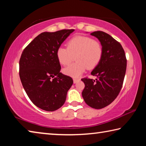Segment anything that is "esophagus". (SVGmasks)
<instances>
[{"label": "esophagus", "mask_w": 146, "mask_h": 146, "mask_svg": "<svg viewBox=\"0 0 146 146\" xmlns=\"http://www.w3.org/2000/svg\"><path fill=\"white\" fill-rule=\"evenodd\" d=\"M80 78H73V82L74 83H76V82H78V81H80Z\"/></svg>", "instance_id": "obj_1"}]
</instances>
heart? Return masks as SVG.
I'll return each mask as SVG.
<instances>
[{
  "mask_svg": "<svg viewBox=\"0 0 146 146\" xmlns=\"http://www.w3.org/2000/svg\"><path fill=\"white\" fill-rule=\"evenodd\" d=\"M66 46L67 48H58L56 55L58 62L64 66L70 65L75 56V62L64 70L66 75L73 77H78L87 68H95L102 57V44L90 36L76 35L68 41Z\"/></svg>",
  "mask_w": 146,
  "mask_h": 146,
  "instance_id": "1",
  "label": "heart"
}]
</instances>
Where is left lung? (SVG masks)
Returning a JSON list of instances; mask_svg holds the SVG:
<instances>
[{"mask_svg": "<svg viewBox=\"0 0 146 146\" xmlns=\"http://www.w3.org/2000/svg\"><path fill=\"white\" fill-rule=\"evenodd\" d=\"M100 40L102 57L92 71L95 80L84 78L85 87L82 93L85 102L92 108L102 109L115 100L122 89L127 66V59L120 42L104 31L91 33Z\"/></svg>", "mask_w": 146, "mask_h": 146, "instance_id": "1", "label": "left lung"}]
</instances>
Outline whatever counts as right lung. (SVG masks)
Masks as SVG:
<instances>
[{"mask_svg": "<svg viewBox=\"0 0 146 146\" xmlns=\"http://www.w3.org/2000/svg\"><path fill=\"white\" fill-rule=\"evenodd\" d=\"M74 30L43 32L24 48L20 58L19 76L24 90L35 105L47 111L63 106L73 83L72 78L60 72L56 53Z\"/></svg>", "mask_w": 146, "mask_h": 146, "instance_id": "add662e5", "label": "right lung"}]
</instances>
